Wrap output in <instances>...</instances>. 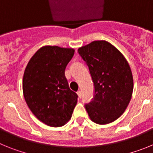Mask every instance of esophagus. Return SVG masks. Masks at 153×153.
Segmentation results:
<instances>
[{
	"instance_id": "esophagus-1",
	"label": "esophagus",
	"mask_w": 153,
	"mask_h": 153,
	"mask_svg": "<svg viewBox=\"0 0 153 153\" xmlns=\"http://www.w3.org/2000/svg\"><path fill=\"white\" fill-rule=\"evenodd\" d=\"M77 95H78V97H79V98H81V97H82V92H81L80 90L77 91Z\"/></svg>"
}]
</instances>
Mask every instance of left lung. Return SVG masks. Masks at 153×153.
<instances>
[{"instance_id": "left-lung-1", "label": "left lung", "mask_w": 153, "mask_h": 153, "mask_svg": "<svg viewBox=\"0 0 153 153\" xmlns=\"http://www.w3.org/2000/svg\"><path fill=\"white\" fill-rule=\"evenodd\" d=\"M88 67L94 85L91 102L85 104L93 122L104 125L124 113L130 102L133 79L123 55L105 40H97L78 49Z\"/></svg>"}]
</instances>
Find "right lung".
Wrapping results in <instances>:
<instances>
[{
	"label": "right lung",
	"mask_w": 153,
	"mask_h": 153,
	"mask_svg": "<svg viewBox=\"0 0 153 153\" xmlns=\"http://www.w3.org/2000/svg\"><path fill=\"white\" fill-rule=\"evenodd\" d=\"M74 54L72 48L45 46L27 65L23 92L28 107L46 125L62 126L68 122L78 96L69 87L65 69Z\"/></svg>",
	"instance_id": "obj_1"
}]
</instances>
